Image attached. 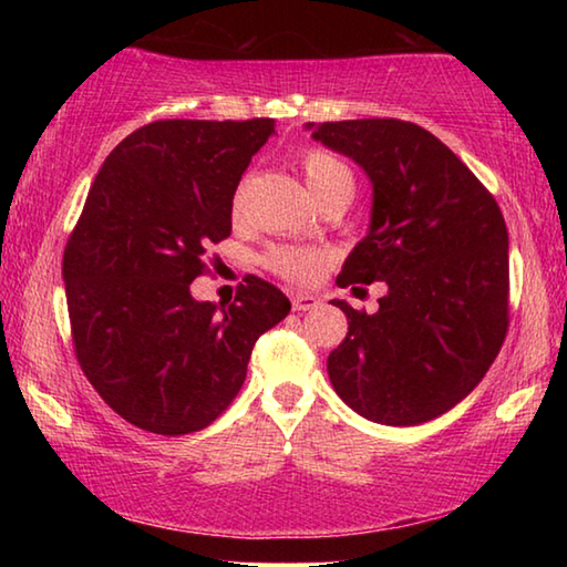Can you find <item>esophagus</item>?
I'll use <instances>...</instances> for the list:
<instances>
[{"mask_svg":"<svg viewBox=\"0 0 567 567\" xmlns=\"http://www.w3.org/2000/svg\"><path fill=\"white\" fill-rule=\"evenodd\" d=\"M315 307H320V297L310 292H297L292 295V310L297 312H310Z\"/></svg>","mask_w":567,"mask_h":567,"instance_id":"34e87169","label":"esophagus"}]
</instances>
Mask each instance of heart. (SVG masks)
Listing matches in <instances>:
<instances>
[{
    "label": "heart",
    "instance_id": "heart-1",
    "mask_svg": "<svg viewBox=\"0 0 567 567\" xmlns=\"http://www.w3.org/2000/svg\"><path fill=\"white\" fill-rule=\"evenodd\" d=\"M300 169L315 199H320L340 185H352L350 169L338 157H332L322 150H305L300 155ZM235 215H239V197L235 199ZM265 262L275 275L285 277V280L310 282L318 277L324 255L302 247H275L267 252Z\"/></svg>",
    "mask_w": 567,
    "mask_h": 567
}]
</instances>
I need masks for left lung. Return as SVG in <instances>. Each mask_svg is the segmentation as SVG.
Wrapping results in <instances>:
<instances>
[{
    "instance_id": "1",
    "label": "left lung",
    "mask_w": 567,
    "mask_h": 567,
    "mask_svg": "<svg viewBox=\"0 0 567 567\" xmlns=\"http://www.w3.org/2000/svg\"><path fill=\"white\" fill-rule=\"evenodd\" d=\"M312 140L360 165L370 227L340 287L385 282L378 312L348 315L328 358L338 395L362 417L410 427L477 388L507 332V227L501 207L435 134L400 120L307 122Z\"/></svg>"
}]
</instances>
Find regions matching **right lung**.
I'll use <instances>...</instances> for the list:
<instances>
[{
    "label": "right lung",
    "instance_id": "right-lung-1",
    "mask_svg": "<svg viewBox=\"0 0 567 567\" xmlns=\"http://www.w3.org/2000/svg\"><path fill=\"white\" fill-rule=\"evenodd\" d=\"M272 120H162L104 159L64 247L74 352L100 398L132 425L189 435L223 415L257 338L290 312L247 275L219 310L192 297L205 249L233 233V197Z\"/></svg>",
    "mask_w": 567,
    "mask_h": 567
}]
</instances>
